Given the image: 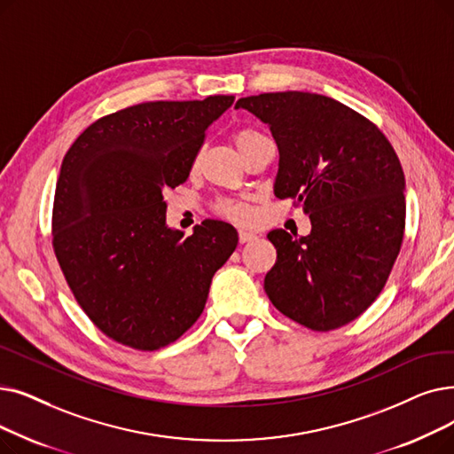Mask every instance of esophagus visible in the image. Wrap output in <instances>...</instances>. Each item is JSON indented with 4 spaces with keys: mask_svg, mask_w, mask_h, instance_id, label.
I'll return each mask as SVG.
<instances>
[{
    "mask_svg": "<svg viewBox=\"0 0 454 454\" xmlns=\"http://www.w3.org/2000/svg\"><path fill=\"white\" fill-rule=\"evenodd\" d=\"M254 239H255V233L247 231V230H239V241L241 243H248V241H254Z\"/></svg>",
    "mask_w": 454,
    "mask_h": 454,
    "instance_id": "1",
    "label": "esophagus"
}]
</instances>
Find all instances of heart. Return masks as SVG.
<instances>
[{
	"label": "heart",
	"mask_w": 454,
	"mask_h": 454,
	"mask_svg": "<svg viewBox=\"0 0 454 454\" xmlns=\"http://www.w3.org/2000/svg\"><path fill=\"white\" fill-rule=\"evenodd\" d=\"M263 139H267L265 135H262L260 131H255V129H250V128H241V129L233 133V143H235V146H238V150L243 153V157ZM196 165H199V155H196L194 161H192V167H196ZM215 211H216V215H221V216H224V219L233 221V223H248L252 219V209L248 207V204L231 200V199L216 200L215 202Z\"/></svg>",
	"instance_id": "1"
}]
</instances>
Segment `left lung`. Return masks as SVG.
I'll use <instances>...</instances> for the list:
<instances>
[{
    "label": "left lung",
    "instance_id": "8db88e82",
    "mask_svg": "<svg viewBox=\"0 0 454 454\" xmlns=\"http://www.w3.org/2000/svg\"><path fill=\"white\" fill-rule=\"evenodd\" d=\"M280 152L274 194L309 213L311 231L272 230L276 263L265 293L276 309L309 330L354 321L377 301L401 252L404 174L386 135L369 118L315 92L241 98Z\"/></svg>",
    "mask_w": 454,
    "mask_h": 454
}]
</instances>
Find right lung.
<instances>
[{
	"label": "right lung",
	"instance_id": "1",
	"mask_svg": "<svg viewBox=\"0 0 454 454\" xmlns=\"http://www.w3.org/2000/svg\"><path fill=\"white\" fill-rule=\"evenodd\" d=\"M233 96L146 102L98 118L67 152L51 245L77 304L113 341L157 350L204 311L209 284L238 247L228 223L192 235L165 224L163 192L187 182L209 124Z\"/></svg>",
	"mask_w": 454,
	"mask_h": 454
}]
</instances>
